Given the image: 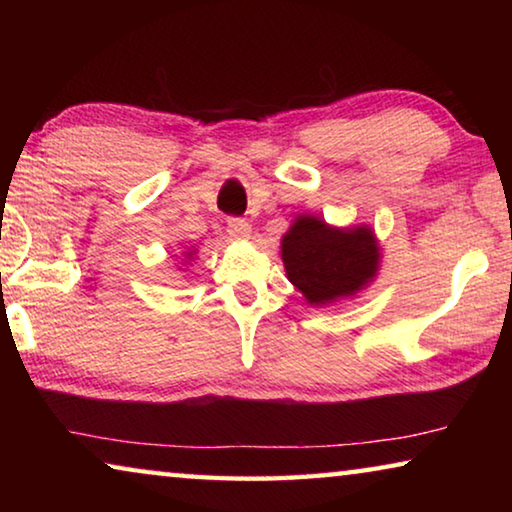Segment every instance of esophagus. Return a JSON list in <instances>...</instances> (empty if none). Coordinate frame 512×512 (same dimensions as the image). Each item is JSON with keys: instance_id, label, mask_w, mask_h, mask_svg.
<instances>
[{"instance_id": "1", "label": "esophagus", "mask_w": 512, "mask_h": 512, "mask_svg": "<svg viewBox=\"0 0 512 512\" xmlns=\"http://www.w3.org/2000/svg\"><path fill=\"white\" fill-rule=\"evenodd\" d=\"M228 232L232 239H248L250 237V223L244 219H230Z\"/></svg>"}]
</instances>
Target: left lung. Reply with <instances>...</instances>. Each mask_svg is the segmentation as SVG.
Returning <instances> with one entry per match:
<instances>
[{"instance_id": "1", "label": "left lung", "mask_w": 512, "mask_h": 512, "mask_svg": "<svg viewBox=\"0 0 512 512\" xmlns=\"http://www.w3.org/2000/svg\"><path fill=\"white\" fill-rule=\"evenodd\" d=\"M379 246L368 225L332 228L323 219L300 214L282 237V262L289 282L309 305L350 298L375 280Z\"/></svg>"}]
</instances>
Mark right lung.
<instances>
[{
	"label": "right lung",
	"instance_id": "right-lung-1",
	"mask_svg": "<svg viewBox=\"0 0 512 512\" xmlns=\"http://www.w3.org/2000/svg\"><path fill=\"white\" fill-rule=\"evenodd\" d=\"M192 255H194V250H192V253H187L185 257H187V259H192Z\"/></svg>",
	"mask_w": 512,
	"mask_h": 512
}]
</instances>
